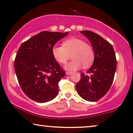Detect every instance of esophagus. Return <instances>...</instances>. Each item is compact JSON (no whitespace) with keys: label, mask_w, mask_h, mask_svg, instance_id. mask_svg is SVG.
<instances>
[{"label":"esophagus","mask_w":133,"mask_h":133,"mask_svg":"<svg viewBox=\"0 0 133 133\" xmlns=\"http://www.w3.org/2000/svg\"><path fill=\"white\" fill-rule=\"evenodd\" d=\"M71 73H72V72H68V71H66V75H70Z\"/></svg>","instance_id":"1"}]
</instances>
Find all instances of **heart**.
Segmentation results:
<instances>
[{"instance_id": "1", "label": "heart", "mask_w": 133, "mask_h": 133, "mask_svg": "<svg viewBox=\"0 0 133 133\" xmlns=\"http://www.w3.org/2000/svg\"><path fill=\"white\" fill-rule=\"evenodd\" d=\"M52 55L60 64H65L70 56L72 59L65 66L69 71H75L90 66L95 59V52L91 45L78 38H68L63 42V46L53 47Z\"/></svg>"}]
</instances>
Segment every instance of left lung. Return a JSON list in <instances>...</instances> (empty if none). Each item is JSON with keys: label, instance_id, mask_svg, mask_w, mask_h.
<instances>
[{"label": "left lung", "instance_id": "1", "mask_svg": "<svg viewBox=\"0 0 133 133\" xmlns=\"http://www.w3.org/2000/svg\"><path fill=\"white\" fill-rule=\"evenodd\" d=\"M80 32L90 42L95 59L87 71L89 75L81 74V79L76 84V89L83 99L95 102L107 94L114 81L116 69L115 51L111 44L95 32L87 30Z\"/></svg>", "mask_w": 133, "mask_h": 133}]
</instances>
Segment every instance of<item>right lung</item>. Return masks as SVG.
<instances>
[{"label":"right lung","mask_w":133,"mask_h":133,"mask_svg":"<svg viewBox=\"0 0 133 133\" xmlns=\"http://www.w3.org/2000/svg\"><path fill=\"white\" fill-rule=\"evenodd\" d=\"M68 32L42 31L19 47L14 62L15 71L22 91L33 101L48 102L58 94V83L65 72L52 50Z\"/></svg>","instance_id":"add662e5"}]
</instances>
